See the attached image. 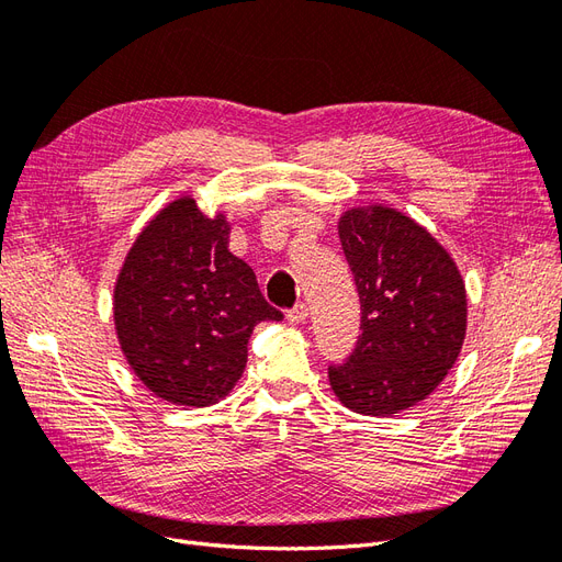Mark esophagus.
Instances as JSON below:
<instances>
[{
	"mask_svg": "<svg viewBox=\"0 0 562 562\" xmlns=\"http://www.w3.org/2000/svg\"><path fill=\"white\" fill-rule=\"evenodd\" d=\"M288 316V323H293V326H302L304 321H307V316H310V310H307V304L304 302H300V304H295V307L285 314Z\"/></svg>",
	"mask_w": 562,
	"mask_h": 562,
	"instance_id": "obj_1",
	"label": "esophagus"
}]
</instances>
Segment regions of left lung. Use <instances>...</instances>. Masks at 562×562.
<instances>
[{"label":"left lung","instance_id":"8db88e82","mask_svg":"<svg viewBox=\"0 0 562 562\" xmlns=\"http://www.w3.org/2000/svg\"><path fill=\"white\" fill-rule=\"evenodd\" d=\"M361 297V337L349 361L328 368L351 413L394 417L431 396L467 337V285L427 227L370 203L337 220Z\"/></svg>","mask_w":562,"mask_h":562}]
</instances>
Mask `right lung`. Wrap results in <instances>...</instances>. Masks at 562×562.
I'll return each instance as SVG.
<instances>
[{"label":"right lung","mask_w":562,"mask_h":562,"mask_svg":"<svg viewBox=\"0 0 562 562\" xmlns=\"http://www.w3.org/2000/svg\"><path fill=\"white\" fill-rule=\"evenodd\" d=\"M229 229L223 211L203 215L182 194L149 217L114 281L119 349L133 375L173 405L209 407L229 396L255 326L283 318L229 252Z\"/></svg>","instance_id":"1"}]
</instances>
